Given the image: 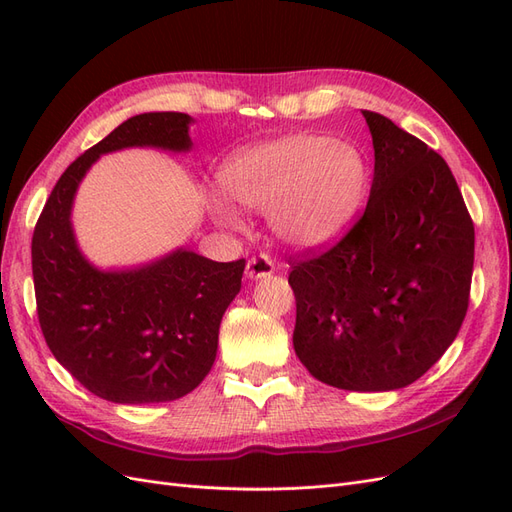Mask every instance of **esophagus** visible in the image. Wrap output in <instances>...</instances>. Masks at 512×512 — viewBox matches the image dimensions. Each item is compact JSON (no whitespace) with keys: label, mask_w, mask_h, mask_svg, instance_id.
<instances>
[{"label":"esophagus","mask_w":512,"mask_h":512,"mask_svg":"<svg viewBox=\"0 0 512 512\" xmlns=\"http://www.w3.org/2000/svg\"><path fill=\"white\" fill-rule=\"evenodd\" d=\"M273 271H275L273 260L265 254L250 258V260H247V267H245V275L250 277V280H265V277L273 275Z\"/></svg>","instance_id":"1"}]
</instances>
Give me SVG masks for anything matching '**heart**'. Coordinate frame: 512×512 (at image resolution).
Here are the masks:
<instances>
[{"label":"heart","mask_w":512,"mask_h":512,"mask_svg":"<svg viewBox=\"0 0 512 512\" xmlns=\"http://www.w3.org/2000/svg\"><path fill=\"white\" fill-rule=\"evenodd\" d=\"M224 192L239 205L269 213L277 239L318 252L342 239L359 215L369 185L363 151L324 134H284L232 153L220 170ZM211 215L243 228L228 198L209 200Z\"/></svg>","instance_id":"obj_1"}]
</instances>
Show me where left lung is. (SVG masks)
Here are the masks:
<instances>
[{
    "mask_svg": "<svg viewBox=\"0 0 512 512\" xmlns=\"http://www.w3.org/2000/svg\"><path fill=\"white\" fill-rule=\"evenodd\" d=\"M374 181L363 218L329 252L297 262L292 346L316 380L397 391L455 342L468 312L474 226L440 153L363 111Z\"/></svg>",
    "mask_w": 512,
    "mask_h": 512,
    "instance_id": "obj_1",
    "label": "left lung"
}]
</instances>
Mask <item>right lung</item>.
<instances>
[{
	"label": "right lung",
	"instance_id": "right-lung-1",
	"mask_svg": "<svg viewBox=\"0 0 512 512\" xmlns=\"http://www.w3.org/2000/svg\"><path fill=\"white\" fill-rule=\"evenodd\" d=\"M192 123L185 113L123 121L66 168L34 230L32 269L46 344L87 391L113 404L175 401L205 380L245 260L215 262L181 245L141 265L102 269L76 241L74 198L106 153H190Z\"/></svg>",
	"mask_w": 512,
	"mask_h": 512
}]
</instances>
